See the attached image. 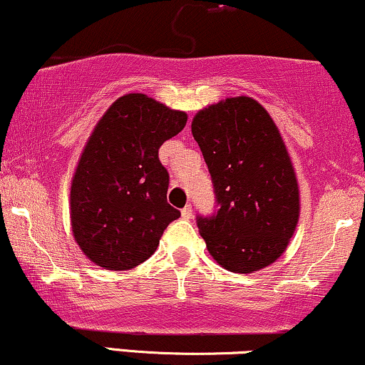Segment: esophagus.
<instances>
[{
  "label": "esophagus",
  "instance_id": "esophagus-1",
  "mask_svg": "<svg viewBox=\"0 0 365 365\" xmlns=\"http://www.w3.org/2000/svg\"><path fill=\"white\" fill-rule=\"evenodd\" d=\"M192 214H193L192 205H187V207H183V209H182V217H183V219H192Z\"/></svg>",
  "mask_w": 365,
  "mask_h": 365
}]
</instances>
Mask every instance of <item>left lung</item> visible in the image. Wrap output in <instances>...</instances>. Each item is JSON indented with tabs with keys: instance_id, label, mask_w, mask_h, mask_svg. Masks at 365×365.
<instances>
[{
	"instance_id": "left-lung-1",
	"label": "left lung",
	"mask_w": 365,
	"mask_h": 365,
	"mask_svg": "<svg viewBox=\"0 0 365 365\" xmlns=\"http://www.w3.org/2000/svg\"><path fill=\"white\" fill-rule=\"evenodd\" d=\"M219 209L198 217L210 256L232 273L273 264L299 219V187L292 158L269 113L247 96L227 98L193 116Z\"/></svg>"
}]
</instances>
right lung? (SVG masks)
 <instances>
[{
	"label": "right lung",
	"mask_w": 365,
	"mask_h": 365,
	"mask_svg": "<svg viewBox=\"0 0 365 365\" xmlns=\"http://www.w3.org/2000/svg\"><path fill=\"white\" fill-rule=\"evenodd\" d=\"M185 124L183 110L140 92L114 101L96 124L71 183L73 239L94 264L114 271L141 264L180 217L167 202L158 150Z\"/></svg>",
	"instance_id": "right-lung-1"
}]
</instances>
